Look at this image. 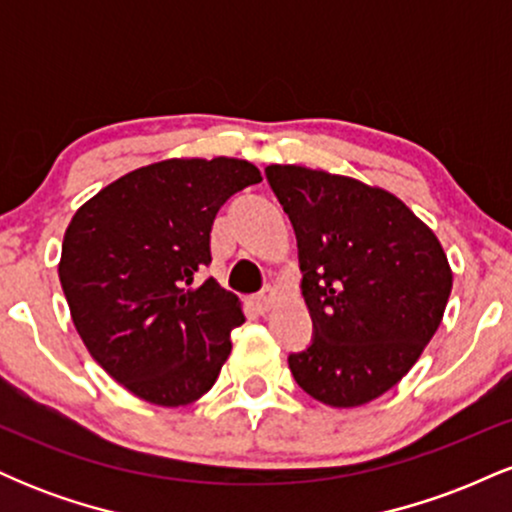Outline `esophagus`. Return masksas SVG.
I'll list each match as a JSON object with an SVG mask.
<instances>
[{
    "instance_id": "obj_1",
    "label": "esophagus",
    "mask_w": 512,
    "mask_h": 512,
    "mask_svg": "<svg viewBox=\"0 0 512 512\" xmlns=\"http://www.w3.org/2000/svg\"><path fill=\"white\" fill-rule=\"evenodd\" d=\"M274 301H276V289L269 286V289H264L262 293H257V296L252 298V308H255L260 315H264L267 310H272Z\"/></svg>"
}]
</instances>
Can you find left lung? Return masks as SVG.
<instances>
[{
  "label": "left lung",
  "instance_id": "obj_1",
  "mask_svg": "<svg viewBox=\"0 0 512 512\" xmlns=\"http://www.w3.org/2000/svg\"><path fill=\"white\" fill-rule=\"evenodd\" d=\"M298 238L315 339L289 356L296 383L337 409L395 387L443 320L452 269L436 233L402 199L356 178L267 166Z\"/></svg>",
  "mask_w": 512,
  "mask_h": 512
}]
</instances>
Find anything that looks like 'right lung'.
I'll return each instance as SVG.
<instances>
[{"instance_id": "right-lung-1", "label": "right lung", "mask_w": 512, "mask_h": 512, "mask_svg": "<svg viewBox=\"0 0 512 512\" xmlns=\"http://www.w3.org/2000/svg\"><path fill=\"white\" fill-rule=\"evenodd\" d=\"M260 180L243 158H166L105 185L69 221L57 272L76 332L144 402L185 407L219 378L243 303L195 279L216 211Z\"/></svg>"}]
</instances>
